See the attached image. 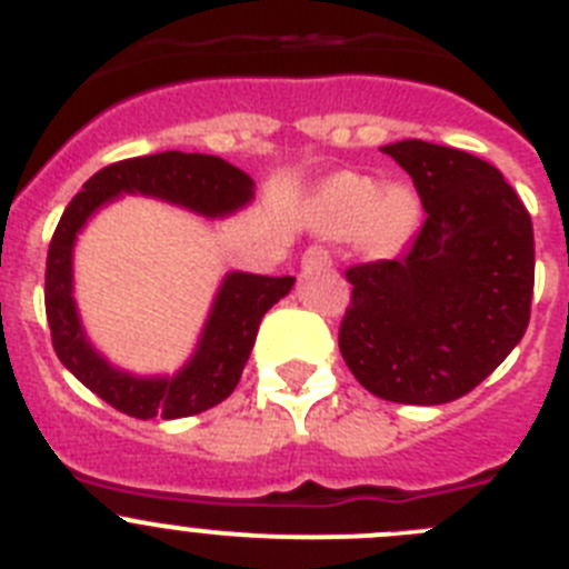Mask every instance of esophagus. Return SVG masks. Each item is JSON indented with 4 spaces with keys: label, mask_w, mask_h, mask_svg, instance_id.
<instances>
[{
    "label": "esophagus",
    "mask_w": 569,
    "mask_h": 569,
    "mask_svg": "<svg viewBox=\"0 0 569 569\" xmlns=\"http://www.w3.org/2000/svg\"><path fill=\"white\" fill-rule=\"evenodd\" d=\"M330 268V253L325 248H310L301 256V270H319Z\"/></svg>",
    "instance_id": "esophagus-1"
}]
</instances>
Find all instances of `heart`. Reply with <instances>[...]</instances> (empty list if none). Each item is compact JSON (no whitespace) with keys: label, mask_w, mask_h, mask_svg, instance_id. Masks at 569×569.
<instances>
[{"label":"heart","mask_w":569,"mask_h":569,"mask_svg":"<svg viewBox=\"0 0 569 569\" xmlns=\"http://www.w3.org/2000/svg\"><path fill=\"white\" fill-rule=\"evenodd\" d=\"M419 196L410 184L339 173L316 196V224L328 236H361L367 250L396 253L419 224Z\"/></svg>","instance_id":"heart-1"}]
</instances>
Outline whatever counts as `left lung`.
<instances>
[{"label": "left lung", "mask_w": 569, "mask_h": 569, "mask_svg": "<svg viewBox=\"0 0 569 569\" xmlns=\"http://www.w3.org/2000/svg\"><path fill=\"white\" fill-rule=\"evenodd\" d=\"M413 179L425 224L393 261L347 270L339 330L350 373L399 405H447L510 356L530 321L532 222L479 156L407 139L381 148Z\"/></svg>", "instance_id": "obj_1"}]
</instances>
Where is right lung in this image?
I'll return each mask as SVG.
<instances>
[{
  "label": "right lung",
  "instance_id": "add662e5",
  "mask_svg": "<svg viewBox=\"0 0 569 569\" xmlns=\"http://www.w3.org/2000/svg\"><path fill=\"white\" fill-rule=\"evenodd\" d=\"M122 196H144L204 219H228L256 199L244 170L208 153L136 156L102 168L64 208L48 248L44 310L59 361L90 393L133 419H184L228 399L241 379L259 333L261 316L293 290V276H256L230 270L210 301L193 353L176 373H133L113 365L90 341L73 296V248L84 224Z\"/></svg>",
  "mask_w": 569,
  "mask_h": 569
}]
</instances>
